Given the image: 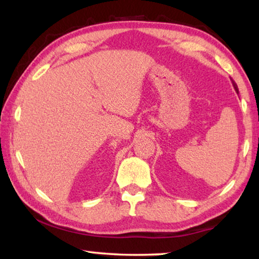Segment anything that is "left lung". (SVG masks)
<instances>
[{"label":"left lung","mask_w":259,"mask_h":259,"mask_svg":"<svg viewBox=\"0 0 259 259\" xmlns=\"http://www.w3.org/2000/svg\"><path fill=\"white\" fill-rule=\"evenodd\" d=\"M232 83H233V87H234V89L236 91V94H239V89H238V85H236V83H234L233 81H232Z\"/></svg>","instance_id":"left-lung-1"}]
</instances>
